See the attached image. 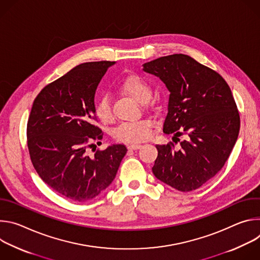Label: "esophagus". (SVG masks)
I'll return each instance as SVG.
<instances>
[{
	"instance_id": "obj_1",
	"label": "esophagus",
	"mask_w": 260,
	"mask_h": 260,
	"mask_svg": "<svg viewBox=\"0 0 260 260\" xmlns=\"http://www.w3.org/2000/svg\"><path fill=\"white\" fill-rule=\"evenodd\" d=\"M141 147H142V145H140V144H131L127 146L129 150H138Z\"/></svg>"
}]
</instances>
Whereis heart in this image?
<instances>
[{"label":"heart","mask_w":260,"mask_h":260,"mask_svg":"<svg viewBox=\"0 0 260 260\" xmlns=\"http://www.w3.org/2000/svg\"><path fill=\"white\" fill-rule=\"evenodd\" d=\"M119 88L140 103L146 102L151 93L149 84L136 74H132L122 79L119 83ZM95 114L103 122H107L112 118V110L108 96L105 95L100 99L95 106ZM151 127L152 121L149 119L123 122L114 129L113 136L119 142L138 143L151 136Z\"/></svg>","instance_id":"1"}]
</instances>
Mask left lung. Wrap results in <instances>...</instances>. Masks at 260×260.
I'll list each match as a JSON object with an SVG mask.
<instances>
[{"instance_id": "left-lung-1", "label": "left lung", "mask_w": 260, "mask_h": 260, "mask_svg": "<svg viewBox=\"0 0 260 260\" xmlns=\"http://www.w3.org/2000/svg\"><path fill=\"white\" fill-rule=\"evenodd\" d=\"M143 71L170 91L164 133L185 135L179 147L156 145L152 172L179 191L196 190L222 169L237 142L240 115L232 90L217 72L186 54L156 58Z\"/></svg>"}]
</instances>
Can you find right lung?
I'll list each match as a JSON object with an SVG mask.
<instances>
[{
    "mask_svg": "<svg viewBox=\"0 0 260 260\" xmlns=\"http://www.w3.org/2000/svg\"><path fill=\"white\" fill-rule=\"evenodd\" d=\"M115 61H90L73 68L46 85L34 101L27 121V147L40 178L58 194L75 202L99 196L114 180L126 147L113 144L87 154L103 139L95 125L94 94Z\"/></svg>",
    "mask_w": 260,
    "mask_h": 260,
    "instance_id": "add662e5",
    "label": "right lung"
}]
</instances>
